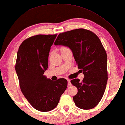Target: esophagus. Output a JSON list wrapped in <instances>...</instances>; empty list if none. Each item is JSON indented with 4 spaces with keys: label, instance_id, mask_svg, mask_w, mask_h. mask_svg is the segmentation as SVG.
Instances as JSON below:
<instances>
[{
    "label": "esophagus",
    "instance_id": "esophagus-1",
    "mask_svg": "<svg viewBox=\"0 0 125 125\" xmlns=\"http://www.w3.org/2000/svg\"><path fill=\"white\" fill-rule=\"evenodd\" d=\"M67 82H68V85H71L72 84L71 83V81H70V80L68 79L67 80Z\"/></svg>",
    "mask_w": 125,
    "mask_h": 125
}]
</instances>
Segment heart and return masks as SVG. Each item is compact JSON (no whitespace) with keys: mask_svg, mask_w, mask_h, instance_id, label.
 <instances>
[{"mask_svg":"<svg viewBox=\"0 0 125 125\" xmlns=\"http://www.w3.org/2000/svg\"><path fill=\"white\" fill-rule=\"evenodd\" d=\"M67 47H61V49H66Z\"/></svg>","mask_w":125,"mask_h":125,"instance_id":"obj_1","label":"heart"}]
</instances>
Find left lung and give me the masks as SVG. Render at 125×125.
I'll return each mask as SVG.
<instances>
[{
	"instance_id": "obj_1",
	"label": "left lung",
	"mask_w": 125,
	"mask_h": 125,
	"mask_svg": "<svg viewBox=\"0 0 125 125\" xmlns=\"http://www.w3.org/2000/svg\"><path fill=\"white\" fill-rule=\"evenodd\" d=\"M54 45L71 49L84 75L82 82L79 79L71 80L78 88L73 97L75 105L82 109L94 108L103 97L108 81L106 52L99 38L92 31L81 28L60 33Z\"/></svg>"
}]
</instances>
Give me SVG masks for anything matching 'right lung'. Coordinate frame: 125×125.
Segmentation results:
<instances>
[{
  "label": "right lung",
  "mask_w": 125,
  "mask_h": 125,
  "mask_svg": "<svg viewBox=\"0 0 125 125\" xmlns=\"http://www.w3.org/2000/svg\"><path fill=\"white\" fill-rule=\"evenodd\" d=\"M57 34H38L22 42L17 52L15 69L21 91L36 110L54 109L67 87V80L56 81L43 75L48 68L51 46Z\"/></svg>",
  "instance_id": "obj_1"
}]
</instances>
